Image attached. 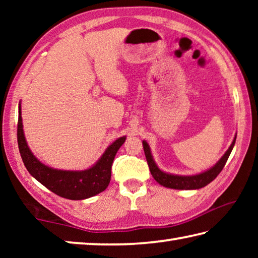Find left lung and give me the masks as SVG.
Instances as JSON below:
<instances>
[{
	"mask_svg": "<svg viewBox=\"0 0 258 258\" xmlns=\"http://www.w3.org/2000/svg\"><path fill=\"white\" fill-rule=\"evenodd\" d=\"M235 139H237V135L234 137L232 143H231L230 148L226 150L223 157H222V158L218 160L212 168L207 169L206 172L196 174V175H189V176L174 175V174H168L161 171V169L158 168V166L156 165L154 158H152L149 145H148L146 141H142V145H143V150H145L148 165H149L151 175L154 176L155 180L158 182L160 185L171 187V189H177V190H195V189H200V187L206 186L213 180H215L216 176L221 173L222 169H223L226 160H228L231 151L233 149Z\"/></svg>",
	"mask_w": 258,
	"mask_h": 258,
	"instance_id": "left-lung-1",
	"label": "left lung"
}]
</instances>
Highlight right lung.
<instances>
[{"label": "right lung", "instance_id": "right-lung-1", "mask_svg": "<svg viewBox=\"0 0 258 258\" xmlns=\"http://www.w3.org/2000/svg\"><path fill=\"white\" fill-rule=\"evenodd\" d=\"M17 138H18L20 156L30 175L53 194L71 200H82L93 197L107 189L111 177L112 161L115 159L117 151L126 140V137L117 139L107 148L101 158L92 167L84 171H62V169L51 168L42 164L27 146L23 130L20 104Z\"/></svg>", "mask_w": 258, "mask_h": 258}]
</instances>
